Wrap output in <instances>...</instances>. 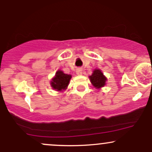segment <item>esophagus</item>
<instances>
[{
    "instance_id": "obj_1",
    "label": "esophagus",
    "mask_w": 152,
    "mask_h": 152,
    "mask_svg": "<svg viewBox=\"0 0 152 152\" xmlns=\"http://www.w3.org/2000/svg\"><path fill=\"white\" fill-rule=\"evenodd\" d=\"M82 69H78L77 70H76V74L78 75H81L82 74Z\"/></svg>"
}]
</instances>
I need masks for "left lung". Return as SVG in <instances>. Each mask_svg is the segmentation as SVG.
<instances>
[{"label": "left lung", "mask_w": 152, "mask_h": 152, "mask_svg": "<svg viewBox=\"0 0 152 152\" xmlns=\"http://www.w3.org/2000/svg\"><path fill=\"white\" fill-rule=\"evenodd\" d=\"M89 78L92 84L96 88L104 86L106 81V78L99 69H95L91 76H89Z\"/></svg>", "instance_id": "8db88e82"}]
</instances>
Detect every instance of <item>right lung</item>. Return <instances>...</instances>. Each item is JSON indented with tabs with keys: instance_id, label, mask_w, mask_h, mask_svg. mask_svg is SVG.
<instances>
[{
	"instance_id": "add662e5",
	"label": "right lung",
	"mask_w": 152,
	"mask_h": 152,
	"mask_svg": "<svg viewBox=\"0 0 152 152\" xmlns=\"http://www.w3.org/2000/svg\"><path fill=\"white\" fill-rule=\"evenodd\" d=\"M71 76L70 74H66L61 71H58L56 74L55 77L52 79L51 87L53 89L57 91H62L66 89L69 85Z\"/></svg>"
}]
</instances>
